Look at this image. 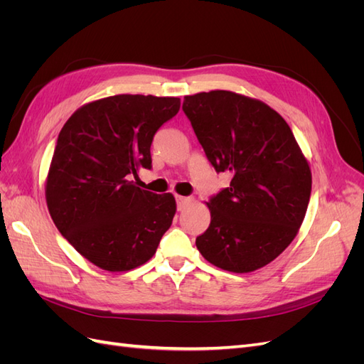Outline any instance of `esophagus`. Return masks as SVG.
Listing matches in <instances>:
<instances>
[{
	"mask_svg": "<svg viewBox=\"0 0 364 364\" xmlns=\"http://www.w3.org/2000/svg\"><path fill=\"white\" fill-rule=\"evenodd\" d=\"M176 202H178V209L182 211L185 206L191 202V197H183V196H176Z\"/></svg>",
	"mask_w": 364,
	"mask_h": 364,
	"instance_id": "esophagus-1",
	"label": "esophagus"
}]
</instances>
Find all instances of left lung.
<instances>
[{"label": "left lung", "instance_id": "left-lung-1", "mask_svg": "<svg viewBox=\"0 0 364 364\" xmlns=\"http://www.w3.org/2000/svg\"><path fill=\"white\" fill-rule=\"evenodd\" d=\"M182 109L217 173L230 183L206 203L196 246L214 266L247 273L285 250L310 202L311 170L290 126L270 106L230 91L183 98Z\"/></svg>", "mask_w": 364, "mask_h": 364}]
</instances>
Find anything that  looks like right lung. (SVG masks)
Listing matches in <instances>:
<instances>
[{
	"label": "right lung",
	"mask_w": 364,
	"mask_h": 364,
	"mask_svg": "<svg viewBox=\"0 0 364 364\" xmlns=\"http://www.w3.org/2000/svg\"><path fill=\"white\" fill-rule=\"evenodd\" d=\"M179 107L178 97L121 94L82 106L62 127L47 206L59 232L97 267L142 266L171 226L173 194L142 190L134 178L151 168L153 136Z\"/></svg>",
	"instance_id": "1"
}]
</instances>
